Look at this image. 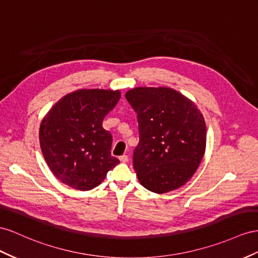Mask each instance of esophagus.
<instances>
[{"label":"esophagus","mask_w":258,"mask_h":258,"mask_svg":"<svg viewBox=\"0 0 258 258\" xmlns=\"http://www.w3.org/2000/svg\"><path fill=\"white\" fill-rule=\"evenodd\" d=\"M119 161H120L121 163H127V162L129 161V157H128V155H121V156L119 157Z\"/></svg>","instance_id":"1"}]
</instances>
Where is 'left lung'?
<instances>
[{
	"label": "left lung",
	"instance_id": "8db88e82",
	"mask_svg": "<svg viewBox=\"0 0 258 258\" xmlns=\"http://www.w3.org/2000/svg\"><path fill=\"white\" fill-rule=\"evenodd\" d=\"M138 114L140 141L134 168L140 183L154 193L185 184L199 168L206 148V124L186 96L167 87H138L126 92Z\"/></svg>",
	"mask_w": 258,
	"mask_h": 258
}]
</instances>
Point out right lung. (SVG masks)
Listing matches in <instances>:
<instances>
[{
	"instance_id": "1",
	"label": "right lung",
	"mask_w": 258,
	"mask_h": 258,
	"mask_svg": "<svg viewBox=\"0 0 258 258\" xmlns=\"http://www.w3.org/2000/svg\"><path fill=\"white\" fill-rule=\"evenodd\" d=\"M119 90L80 89L54 104L41 121L40 146L53 175L76 190L100 185L119 161L110 155L112 135L102 122Z\"/></svg>"
}]
</instances>
